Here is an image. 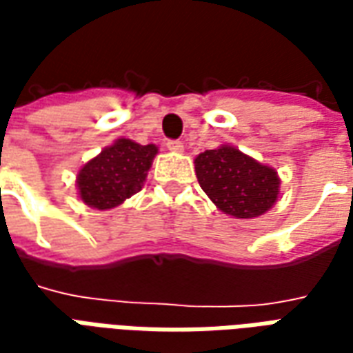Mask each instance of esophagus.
<instances>
[{
	"label": "esophagus",
	"instance_id": "1",
	"mask_svg": "<svg viewBox=\"0 0 353 353\" xmlns=\"http://www.w3.org/2000/svg\"><path fill=\"white\" fill-rule=\"evenodd\" d=\"M166 147H168L170 151H172V153H183V143H181V141H177V139H170L168 143H166Z\"/></svg>",
	"mask_w": 353,
	"mask_h": 353
}]
</instances>
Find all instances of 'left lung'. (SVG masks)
Instances as JSON below:
<instances>
[{
	"instance_id": "left-lung-1",
	"label": "left lung",
	"mask_w": 353,
	"mask_h": 353,
	"mask_svg": "<svg viewBox=\"0 0 353 353\" xmlns=\"http://www.w3.org/2000/svg\"><path fill=\"white\" fill-rule=\"evenodd\" d=\"M194 170L210 200L223 214L236 219L266 214L280 196L278 172L232 145L200 153Z\"/></svg>"
}]
</instances>
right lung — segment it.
Here are the masks:
<instances>
[{
    "instance_id": "right-lung-1",
    "label": "right lung",
    "mask_w": 353,
    "mask_h": 353,
    "mask_svg": "<svg viewBox=\"0 0 353 353\" xmlns=\"http://www.w3.org/2000/svg\"><path fill=\"white\" fill-rule=\"evenodd\" d=\"M159 147L121 138L83 166L77 174L79 199L96 210H111L141 191Z\"/></svg>"
}]
</instances>
